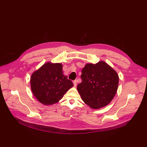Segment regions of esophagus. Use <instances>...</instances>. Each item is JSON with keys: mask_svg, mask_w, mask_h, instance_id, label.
<instances>
[{"mask_svg": "<svg viewBox=\"0 0 147 147\" xmlns=\"http://www.w3.org/2000/svg\"><path fill=\"white\" fill-rule=\"evenodd\" d=\"M73 84H74V86H77V81H76V80L73 81Z\"/></svg>", "mask_w": 147, "mask_h": 147, "instance_id": "esophagus-1", "label": "esophagus"}]
</instances>
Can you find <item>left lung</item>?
I'll use <instances>...</instances> for the list:
<instances>
[{
    "label": "left lung",
    "instance_id": "8db88e82",
    "mask_svg": "<svg viewBox=\"0 0 147 147\" xmlns=\"http://www.w3.org/2000/svg\"><path fill=\"white\" fill-rule=\"evenodd\" d=\"M82 82L77 90L82 100L91 108L106 106L115 96L119 84L117 73L107 63H87L82 70Z\"/></svg>",
    "mask_w": 147,
    "mask_h": 147
}]
</instances>
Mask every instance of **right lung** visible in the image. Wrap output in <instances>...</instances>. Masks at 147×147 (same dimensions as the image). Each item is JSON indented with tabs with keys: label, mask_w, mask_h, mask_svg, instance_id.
<instances>
[{
	"label": "right lung",
	"mask_w": 147,
	"mask_h": 147,
	"mask_svg": "<svg viewBox=\"0 0 147 147\" xmlns=\"http://www.w3.org/2000/svg\"><path fill=\"white\" fill-rule=\"evenodd\" d=\"M30 86L33 95L40 103L51 105L61 100L73 84L63 74L61 63L47 62L33 73Z\"/></svg>",
	"instance_id": "add662e5"
}]
</instances>
